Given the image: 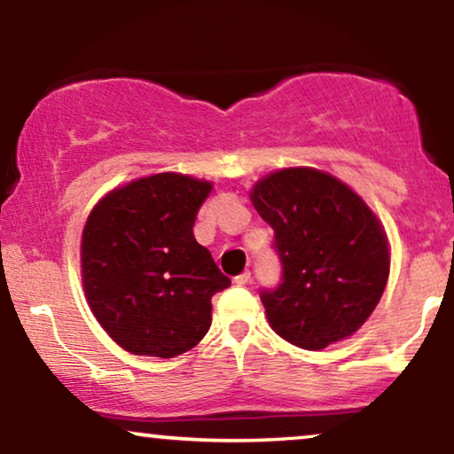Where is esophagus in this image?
I'll return each instance as SVG.
<instances>
[{
    "mask_svg": "<svg viewBox=\"0 0 454 454\" xmlns=\"http://www.w3.org/2000/svg\"><path fill=\"white\" fill-rule=\"evenodd\" d=\"M249 281H252V270H243L241 275H237V278H234V284L237 286H245V284H249Z\"/></svg>",
    "mask_w": 454,
    "mask_h": 454,
    "instance_id": "esophagus-1",
    "label": "esophagus"
}]
</instances>
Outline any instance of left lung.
<instances>
[{
	"mask_svg": "<svg viewBox=\"0 0 454 454\" xmlns=\"http://www.w3.org/2000/svg\"><path fill=\"white\" fill-rule=\"evenodd\" d=\"M275 231L281 284L262 290L270 328L296 348L322 350L364 325L388 281V239L352 187L325 170H275L249 192Z\"/></svg>",
	"mask_w": 454,
	"mask_h": 454,
	"instance_id": "left-lung-1",
	"label": "left lung"
}]
</instances>
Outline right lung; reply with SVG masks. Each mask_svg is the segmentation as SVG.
<instances>
[{
    "instance_id": "1",
    "label": "right lung",
    "mask_w": 454,
    "mask_h": 454,
    "mask_svg": "<svg viewBox=\"0 0 454 454\" xmlns=\"http://www.w3.org/2000/svg\"><path fill=\"white\" fill-rule=\"evenodd\" d=\"M213 184L158 173L114 187L82 228L81 275L104 331L138 356H179L211 326V296L231 286L194 222Z\"/></svg>"
}]
</instances>
